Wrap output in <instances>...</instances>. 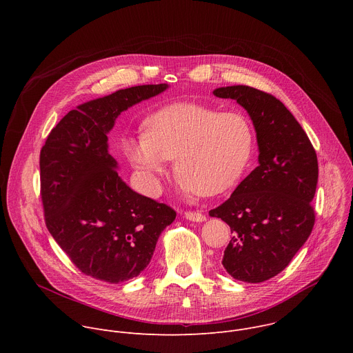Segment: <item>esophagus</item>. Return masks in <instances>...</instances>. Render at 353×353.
I'll list each match as a JSON object with an SVG mask.
<instances>
[{
  "label": "esophagus",
  "instance_id": "1",
  "mask_svg": "<svg viewBox=\"0 0 353 353\" xmlns=\"http://www.w3.org/2000/svg\"><path fill=\"white\" fill-rule=\"evenodd\" d=\"M184 216L188 219V221H192V222H203L205 221V215H203L201 212H195V211H185L184 212Z\"/></svg>",
  "mask_w": 353,
  "mask_h": 353
}]
</instances>
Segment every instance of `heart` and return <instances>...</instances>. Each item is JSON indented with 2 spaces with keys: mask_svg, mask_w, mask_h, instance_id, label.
<instances>
[{
  "mask_svg": "<svg viewBox=\"0 0 353 353\" xmlns=\"http://www.w3.org/2000/svg\"><path fill=\"white\" fill-rule=\"evenodd\" d=\"M145 131L123 139V152L157 194L168 161L188 192L218 195L243 176L254 149V128L239 112L174 103L145 121Z\"/></svg>",
  "mask_w": 353,
  "mask_h": 353,
  "instance_id": "1",
  "label": "heart"
}]
</instances>
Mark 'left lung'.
Returning a JSON list of instances; mask_svg holds the SVG:
<instances>
[{"mask_svg":"<svg viewBox=\"0 0 353 353\" xmlns=\"http://www.w3.org/2000/svg\"><path fill=\"white\" fill-rule=\"evenodd\" d=\"M214 94L234 99L248 112L260 149V165L210 211L233 233L222 264L234 279L264 282L289 265L313 230L317 155L305 130L271 93L234 85Z\"/></svg>","mask_w":353,"mask_h":353,"instance_id":"1","label":"left lung"}]
</instances>
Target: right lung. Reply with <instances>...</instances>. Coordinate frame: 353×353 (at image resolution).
Instances as JSON below:
<instances>
[{"instance_id":"obj_1","label":"right lung","mask_w":353,"mask_h":353,"mask_svg":"<svg viewBox=\"0 0 353 353\" xmlns=\"http://www.w3.org/2000/svg\"><path fill=\"white\" fill-rule=\"evenodd\" d=\"M166 88L141 85L90 100L64 116L40 150L46 226L88 276L119 283L139 275L176 219L172 207L132 191L108 152L117 116Z\"/></svg>"}]
</instances>
